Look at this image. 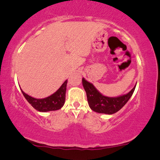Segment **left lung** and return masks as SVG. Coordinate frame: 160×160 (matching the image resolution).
I'll return each instance as SVG.
<instances>
[{"label": "left lung", "mask_w": 160, "mask_h": 160, "mask_svg": "<svg viewBox=\"0 0 160 160\" xmlns=\"http://www.w3.org/2000/svg\"><path fill=\"white\" fill-rule=\"evenodd\" d=\"M82 84L86 91L87 101L90 108L97 113L106 114H113L119 111L130 100L136 86L135 85L126 95L110 98L102 95L92 84L87 82L84 78H82Z\"/></svg>", "instance_id": "1"}]
</instances>
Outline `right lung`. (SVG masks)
Segmentation results:
<instances>
[{"mask_svg":"<svg viewBox=\"0 0 160 160\" xmlns=\"http://www.w3.org/2000/svg\"><path fill=\"white\" fill-rule=\"evenodd\" d=\"M68 80L65 81L61 87L54 94L49 97L37 99L28 95V94L22 90L24 97L28 102L36 109L40 112H47V111H56L60 109L63 106L65 101V92H66Z\"/></svg>","mask_w":160,"mask_h":160,"instance_id":"1","label":"right lung"}]
</instances>
